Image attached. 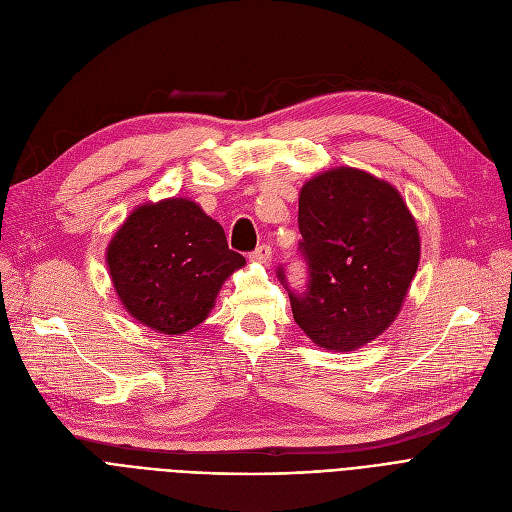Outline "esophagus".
<instances>
[{
  "instance_id": "1",
  "label": "esophagus",
  "mask_w": 512,
  "mask_h": 512,
  "mask_svg": "<svg viewBox=\"0 0 512 512\" xmlns=\"http://www.w3.org/2000/svg\"><path fill=\"white\" fill-rule=\"evenodd\" d=\"M251 261H259V263H270L272 259V247L270 245H259L251 255H249Z\"/></svg>"
}]
</instances>
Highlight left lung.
<instances>
[{
	"instance_id": "8db88e82",
	"label": "left lung",
	"mask_w": 512,
	"mask_h": 512,
	"mask_svg": "<svg viewBox=\"0 0 512 512\" xmlns=\"http://www.w3.org/2000/svg\"><path fill=\"white\" fill-rule=\"evenodd\" d=\"M299 255L307 284L278 280L294 321L321 348L355 351L380 336L400 311L419 265V232L396 188L336 168L315 176L299 197Z\"/></svg>"
}]
</instances>
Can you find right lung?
Wrapping results in <instances>:
<instances>
[{"label": "right lung", "instance_id": "add662e5", "mask_svg": "<svg viewBox=\"0 0 512 512\" xmlns=\"http://www.w3.org/2000/svg\"><path fill=\"white\" fill-rule=\"evenodd\" d=\"M245 265L224 228L188 199L137 207L107 247V267L126 311L159 334L199 326L224 280Z\"/></svg>", "mask_w": 512, "mask_h": 512}]
</instances>
